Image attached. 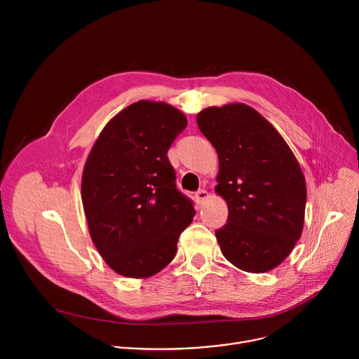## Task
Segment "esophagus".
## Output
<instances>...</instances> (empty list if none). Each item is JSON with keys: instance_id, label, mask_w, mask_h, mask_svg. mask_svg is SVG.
Here are the masks:
<instances>
[{"instance_id": "1", "label": "esophagus", "mask_w": 359, "mask_h": 359, "mask_svg": "<svg viewBox=\"0 0 359 359\" xmlns=\"http://www.w3.org/2000/svg\"><path fill=\"white\" fill-rule=\"evenodd\" d=\"M196 201L198 203V204H201L204 200H208L209 198V193L206 191V190H198V191H196Z\"/></svg>"}]
</instances>
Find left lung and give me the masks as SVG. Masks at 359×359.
I'll use <instances>...</instances> for the list:
<instances>
[{
  "mask_svg": "<svg viewBox=\"0 0 359 359\" xmlns=\"http://www.w3.org/2000/svg\"><path fill=\"white\" fill-rule=\"evenodd\" d=\"M200 132L219 156L216 193L229 208L216 231L224 257L247 273H267L295 247L304 227L306 184L278 130L245 104L197 114Z\"/></svg>",
  "mask_w": 359,
  "mask_h": 359,
  "instance_id": "8db88e82",
  "label": "left lung"
}]
</instances>
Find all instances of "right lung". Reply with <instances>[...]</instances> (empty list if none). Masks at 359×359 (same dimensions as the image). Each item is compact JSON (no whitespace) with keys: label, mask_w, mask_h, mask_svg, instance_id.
<instances>
[{"label":"right lung","mask_w":359,"mask_h":359,"mask_svg":"<svg viewBox=\"0 0 359 359\" xmlns=\"http://www.w3.org/2000/svg\"><path fill=\"white\" fill-rule=\"evenodd\" d=\"M187 119L166 102L137 100L102 129L86 159L81 196L90 238L129 278L162 271L196 210L176 189L168 150Z\"/></svg>","instance_id":"obj_1"}]
</instances>
